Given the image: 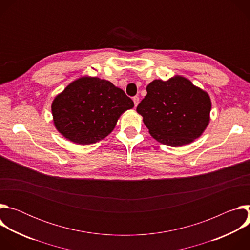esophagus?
<instances>
[{
	"instance_id": "esophagus-1",
	"label": "esophagus",
	"mask_w": 250,
	"mask_h": 250,
	"mask_svg": "<svg viewBox=\"0 0 250 250\" xmlns=\"http://www.w3.org/2000/svg\"><path fill=\"white\" fill-rule=\"evenodd\" d=\"M132 100H133V103H134V106H136L138 104V103H139V98L137 96H134L132 98Z\"/></svg>"
}]
</instances>
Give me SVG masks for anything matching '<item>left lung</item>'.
<instances>
[{
	"label": "left lung",
	"instance_id": "8db88e82",
	"mask_svg": "<svg viewBox=\"0 0 250 250\" xmlns=\"http://www.w3.org/2000/svg\"><path fill=\"white\" fill-rule=\"evenodd\" d=\"M136 108L149 133L169 146L188 145L198 138L209 122L208 95L188 79L175 76L154 80Z\"/></svg>",
	"mask_w": 250,
	"mask_h": 250
}]
</instances>
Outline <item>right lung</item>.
I'll return each mask as SVG.
<instances>
[{
	"mask_svg": "<svg viewBox=\"0 0 250 250\" xmlns=\"http://www.w3.org/2000/svg\"><path fill=\"white\" fill-rule=\"evenodd\" d=\"M132 100L110 81L83 77L54 99L51 110L57 130L79 145H91L109 135L118 119L133 108Z\"/></svg>",
	"mask_w": 250,
	"mask_h": 250,
	"instance_id": "obj_1",
	"label": "right lung"
}]
</instances>
